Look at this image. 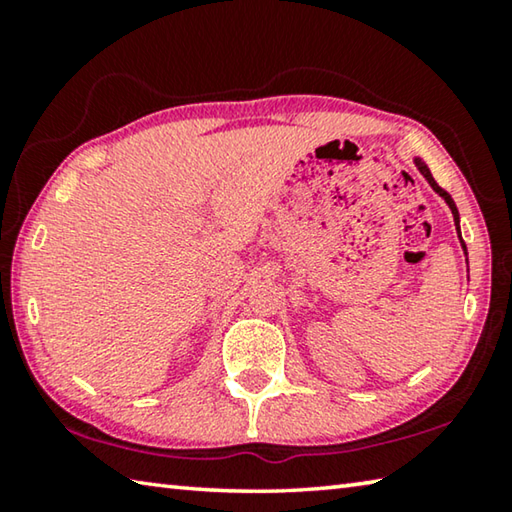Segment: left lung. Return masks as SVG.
Segmentation results:
<instances>
[{"mask_svg":"<svg viewBox=\"0 0 512 512\" xmlns=\"http://www.w3.org/2000/svg\"><path fill=\"white\" fill-rule=\"evenodd\" d=\"M413 164L415 167H418V171L422 173L424 176V180H427V183L431 185V189L433 192H436L440 198H443V201L449 205V210H452V214H454V225H456V230H458V239H461V246H463V253L467 255V248H465V241H463V237H461V214H458V207H456V203H454V198L449 196L443 187H440L436 180H433V176H431V171H429V167H427V162H424L422 158H418V155H415L413 158Z\"/></svg>","mask_w":512,"mask_h":512,"instance_id":"1","label":"left lung"}]
</instances>
